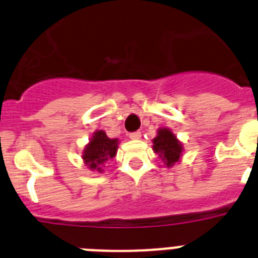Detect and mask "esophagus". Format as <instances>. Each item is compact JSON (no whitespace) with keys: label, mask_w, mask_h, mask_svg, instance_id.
Here are the masks:
<instances>
[{"label":"esophagus","mask_w":258,"mask_h":258,"mask_svg":"<svg viewBox=\"0 0 258 258\" xmlns=\"http://www.w3.org/2000/svg\"><path fill=\"white\" fill-rule=\"evenodd\" d=\"M141 137H142L141 132H132V133H129V138L131 140H140Z\"/></svg>","instance_id":"obj_1"}]
</instances>
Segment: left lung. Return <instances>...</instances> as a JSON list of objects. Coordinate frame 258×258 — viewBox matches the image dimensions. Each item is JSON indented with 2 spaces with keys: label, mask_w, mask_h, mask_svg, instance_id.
Returning a JSON list of instances; mask_svg holds the SVG:
<instances>
[{
  "label": "left lung",
  "mask_w": 258,
  "mask_h": 258,
  "mask_svg": "<svg viewBox=\"0 0 258 258\" xmlns=\"http://www.w3.org/2000/svg\"><path fill=\"white\" fill-rule=\"evenodd\" d=\"M154 151L164 160L166 166L177 163L182 154V145L169 129H159L156 138H154Z\"/></svg>",
  "instance_id": "8db88e82"
}]
</instances>
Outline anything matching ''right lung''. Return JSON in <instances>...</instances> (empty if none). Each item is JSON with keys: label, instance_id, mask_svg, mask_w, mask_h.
Returning <instances> with one entry per match:
<instances>
[{"label": "right lung", "instance_id": "obj_1", "mask_svg": "<svg viewBox=\"0 0 258 258\" xmlns=\"http://www.w3.org/2000/svg\"><path fill=\"white\" fill-rule=\"evenodd\" d=\"M117 140H109L103 131L95 132L92 141L84 151V160L90 169L102 172L101 165L108 159H112L117 151Z\"/></svg>", "mask_w": 258, "mask_h": 258}]
</instances>
